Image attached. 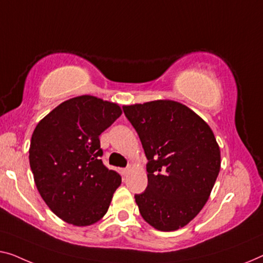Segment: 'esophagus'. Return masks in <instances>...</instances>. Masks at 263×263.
I'll return each mask as SVG.
<instances>
[{"mask_svg": "<svg viewBox=\"0 0 263 263\" xmlns=\"http://www.w3.org/2000/svg\"><path fill=\"white\" fill-rule=\"evenodd\" d=\"M130 171H131V166H127V167H125V169H124V174H125V175H127L128 172H130Z\"/></svg>", "mask_w": 263, "mask_h": 263, "instance_id": "esophagus-1", "label": "esophagus"}]
</instances>
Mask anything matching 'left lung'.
<instances>
[{
  "label": "left lung",
  "instance_id": "8db88e82",
  "mask_svg": "<svg viewBox=\"0 0 263 263\" xmlns=\"http://www.w3.org/2000/svg\"><path fill=\"white\" fill-rule=\"evenodd\" d=\"M148 160L147 187L136 195L142 217L160 232L185 227L205 205L221 169L214 132L178 101L125 105Z\"/></svg>",
  "mask_w": 263,
  "mask_h": 263
}]
</instances>
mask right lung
Here are the masks:
<instances>
[{
	"label": "right lung",
	"instance_id": "right-lung-1",
	"mask_svg": "<svg viewBox=\"0 0 263 263\" xmlns=\"http://www.w3.org/2000/svg\"><path fill=\"white\" fill-rule=\"evenodd\" d=\"M121 113L118 104L85 94L61 103L35 127L29 147L34 182L62 221L86 227L107 213L121 177L101 162L99 136Z\"/></svg>",
	"mask_w": 263,
	"mask_h": 263
}]
</instances>
